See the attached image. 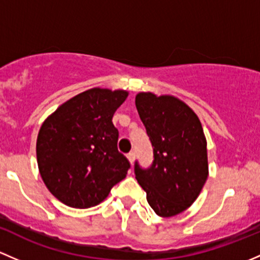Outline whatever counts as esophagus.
Listing matches in <instances>:
<instances>
[{"label": "esophagus", "instance_id": "esophagus-1", "mask_svg": "<svg viewBox=\"0 0 260 260\" xmlns=\"http://www.w3.org/2000/svg\"><path fill=\"white\" fill-rule=\"evenodd\" d=\"M127 159H129L130 164H133L134 160H135V152H134V151L129 152V154H127Z\"/></svg>", "mask_w": 260, "mask_h": 260}]
</instances>
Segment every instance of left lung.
<instances>
[{
  "mask_svg": "<svg viewBox=\"0 0 260 260\" xmlns=\"http://www.w3.org/2000/svg\"><path fill=\"white\" fill-rule=\"evenodd\" d=\"M135 105L154 151L148 169L135 161V178L157 215H178L197 200L209 173L202 122L185 103L170 95L140 92Z\"/></svg>",
  "mask_w": 260,
  "mask_h": 260,
  "instance_id": "left-lung-1",
  "label": "left lung"
}]
</instances>
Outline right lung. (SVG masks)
Segmentation results:
<instances>
[{
	"label": "right lung",
	"instance_id": "1",
	"mask_svg": "<svg viewBox=\"0 0 260 260\" xmlns=\"http://www.w3.org/2000/svg\"><path fill=\"white\" fill-rule=\"evenodd\" d=\"M127 91L90 89L57 108L39 131V170L51 194L68 207L100 204L121 181L130 162L117 150L119 131L112 124Z\"/></svg>",
	"mask_w": 260,
	"mask_h": 260
}]
</instances>
